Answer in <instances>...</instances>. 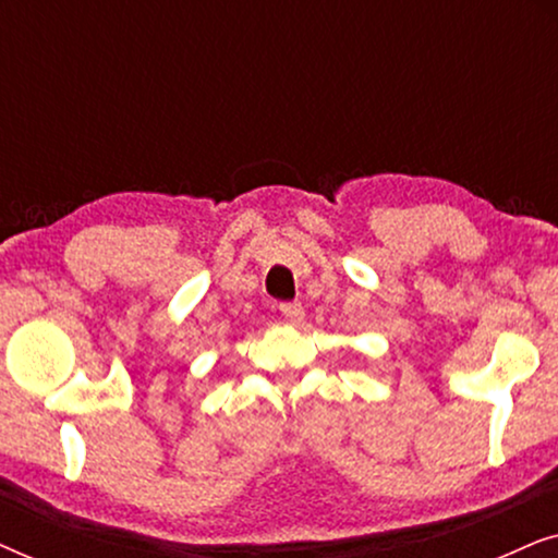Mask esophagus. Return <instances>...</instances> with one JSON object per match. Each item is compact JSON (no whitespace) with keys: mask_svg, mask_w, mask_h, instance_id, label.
<instances>
[{"mask_svg":"<svg viewBox=\"0 0 558 558\" xmlns=\"http://www.w3.org/2000/svg\"><path fill=\"white\" fill-rule=\"evenodd\" d=\"M279 312H281V317H284L287 323H292V325H300L304 319V307L300 302H281Z\"/></svg>","mask_w":558,"mask_h":558,"instance_id":"1","label":"esophagus"}]
</instances>
